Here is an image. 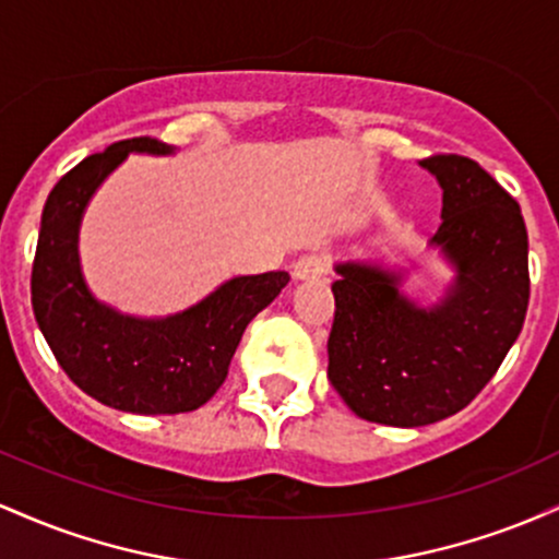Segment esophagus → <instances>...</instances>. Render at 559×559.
I'll list each match as a JSON object with an SVG mask.
<instances>
[{"instance_id":"esophagus-1","label":"esophagus","mask_w":559,"mask_h":559,"mask_svg":"<svg viewBox=\"0 0 559 559\" xmlns=\"http://www.w3.org/2000/svg\"><path fill=\"white\" fill-rule=\"evenodd\" d=\"M325 273V260L318 254H305L292 265V278L294 281H316Z\"/></svg>"}]
</instances>
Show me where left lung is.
Returning <instances> with one entry per match:
<instances>
[{
  "instance_id": "obj_1",
  "label": "left lung",
  "mask_w": 559,
  "mask_h": 559,
  "mask_svg": "<svg viewBox=\"0 0 559 559\" xmlns=\"http://www.w3.org/2000/svg\"><path fill=\"white\" fill-rule=\"evenodd\" d=\"M441 186L431 249L452 281L431 305L404 294V267L333 265L336 316L329 378L346 407L381 426L418 428L467 407L515 344L528 310V234L521 207L473 159H420Z\"/></svg>"
}]
</instances>
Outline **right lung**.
Returning a JSON list of instances; mask_svg holds the SVG:
<instances>
[{"instance_id": "right-lung-1", "label": "right lung", "mask_w": 559, "mask_h": 559, "mask_svg": "<svg viewBox=\"0 0 559 559\" xmlns=\"http://www.w3.org/2000/svg\"><path fill=\"white\" fill-rule=\"evenodd\" d=\"M141 136L86 157L49 191L38 230L31 301L49 349L75 386L133 415L202 407L228 376L249 320L288 284V273L236 275L168 318L126 316L94 297L81 271L79 234L88 202L128 155H173Z\"/></svg>"}]
</instances>
